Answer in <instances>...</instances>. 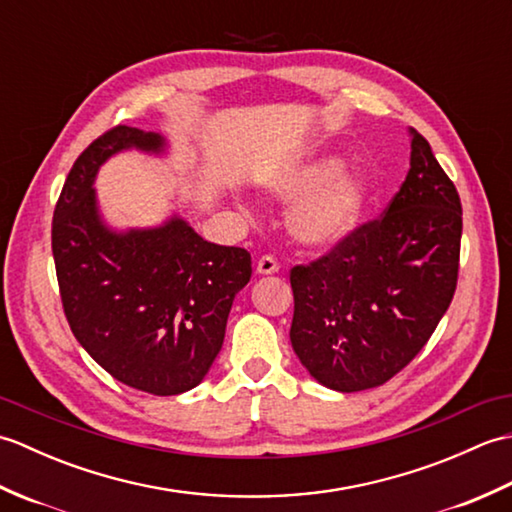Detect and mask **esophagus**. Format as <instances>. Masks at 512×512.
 <instances>
[{
	"label": "esophagus",
	"mask_w": 512,
	"mask_h": 512,
	"mask_svg": "<svg viewBox=\"0 0 512 512\" xmlns=\"http://www.w3.org/2000/svg\"><path fill=\"white\" fill-rule=\"evenodd\" d=\"M277 270H279V264H277L275 257L264 255V257L257 262V275H275Z\"/></svg>",
	"instance_id": "34e87169"
}]
</instances>
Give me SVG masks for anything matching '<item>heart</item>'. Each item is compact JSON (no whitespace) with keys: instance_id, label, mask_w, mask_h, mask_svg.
<instances>
[{"instance_id":"obj_1","label":"heart","mask_w":512,"mask_h":512,"mask_svg":"<svg viewBox=\"0 0 512 512\" xmlns=\"http://www.w3.org/2000/svg\"><path fill=\"white\" fill-rule=\"evenodd\" d=\"M279 200L311 193L288 215V231L299 244L332 248L354 231L367 200V182L356 171H341V160L319 156L275 184Z\"/></svg>"}]
</instances>
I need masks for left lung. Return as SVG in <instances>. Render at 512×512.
<instances>
[{
    "label": "left lung",
    "instance_id": "1",
    "mask_svg": "<svg viewBox=\"0 0 512 512\" xmlns=\"http://www.w3.org/2000/svg\"><path fill=\"white\" fill-rule=\"evenodd\" d=\"M400 191L383 217L290 270L292 350L336 391L387 383L438 328L458 286L462 204L416 129Z\"/></svg>",
    "mask_w": 512,
    "mask_h": 512
}]
</instances>
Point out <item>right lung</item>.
Masks as SVG:
<instances>
[{
	"mask_svg": "<svg viewBox=\"0 0 512 512\" xmlns=\"http://www.w3.org/2000/svg\"><path fill=\"white\" fill-rule=\"evenodd\" d=\"M125 149L165 154L167 140L118 125L76 158L52 220L65 319L107 374L154 396L202 383L220 354L233 299L250 281V253L206 242L173 215L154 228L105 224L94 180Z\"/></svg>",
	"mask_w": 512,
	"mask_h": 512,
	"instance_id": "right-lung-1",
	"label": "right lung"
}]
</instances>
